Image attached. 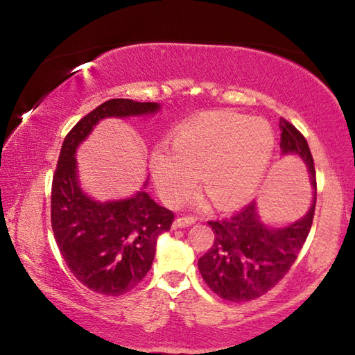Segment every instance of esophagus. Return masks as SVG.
Segmentation results:
<instances>
[{"label": "esophagus", "instance_id": "1", "mask_svg": "<svg viewBox=\"0 0 355 355\" xmlns=\"http://www.w3.org/2000/svg\"><path fill=\"white\" fill-rule=\"evenodd\" d=\"M195 223H197V218H195V216H191V215L180 216V218H177L175 221H173L172 227L173 229H182V227H187V225H192Z\"/></svg>", "mask_w": 355, "mask_h": 355}]
</instances>
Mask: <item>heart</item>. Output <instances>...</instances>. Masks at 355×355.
Wrapping results in <instances>:
<instances>
[{"label": "heart", "instance_id": "b5f03b06", "mask_svg": "<svg viewBox=\"0 0 355 355\" xmlns=\"http://www.w3.org/2000/svg\"><path fill=\"white\" fill-rule=\"evenodd\" d=\"M168 150L157 149L150 169L162 198L178 205L187 198L200 173L201 187L218 207L250 200L266 177L275 134L262 119L233 112H207L187 120L171 134Z\"/></svg>", "mask_w": 355, "mask_h": 355}]
</instances>
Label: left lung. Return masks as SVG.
Masks as SVG:
<instances>
[{
  "instance_id": "left-lung-1",
  "label": "left lung",
  "mask_w": 355,
  "mask_h": 355,
  "mask_svg": "<svg viewBox=\"0 0 355 355\" xmlns=\"http://www.w3.org/2000/svg\"><path fill=\"white\" fill-rule=\"evenodd\" d=\"M282 154H297L311 173L315 189L314 160L306 139L288 120H279ZM315 209L284 229H268L259 220L254 201L232 216L209 221L215 233L210 250L198 259L200 273L209 288L230 302L261 297L288 273L310 233Z\"/></svg>"
}]
</instances>
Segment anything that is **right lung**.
<instances>
[{
	"label": "right lung",
	"instance_id": "add662e5",
	"mask_svg": "<svg viewBox=\"0 0 355 355\" xmlns=\"http://www.w3.org/2000/svg\"><path fill=\"white\" fill-rule=\"evenodd\" d=\"M160 105L111 99L88 112L64 139L51 184V229L73 276L102 296L117 297L139 285L153 266L160 233L173 214L141 191L122 201L99 202L82 192L76 149L105 117L154 114Z\"/></svg>",
	"mask_w": 355,
	"mask_h": 355
}]
</instances>
